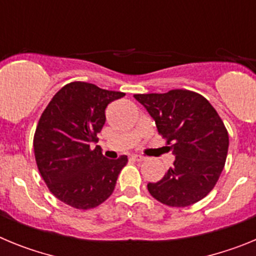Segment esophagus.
I'll list each match as a JSON object with an SVG mask.
<instances>
[{
    "mask_svg": "<svg viewBox=\"0 0 256 256\" xmlns=\"http://www.w3.org/2000/svg\"><path fill=\"white\" fill-rule=\"evenodd\" d=\"M130 158H132V160H134V162H144V156L142 155H132Z\"/></svg>",
    "mask_w": 256,
    "mask_h": 256,
    "instance_id": "esophagus-1",
    "label": "esophagus"
}]
</instances>
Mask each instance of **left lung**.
<instances>
[{
	"mask_svg": "<svg viewBox=\"0 0 256 256\" xmlns=\"http://www.w3.org/2000/svg\"><path fill=\"white\" fill-rule=\"evenodd\" d=\"M134 98L154 118L159 134L176 156L164 177L148 184L150 195L173 208L204 198L220 177L230 144L227 128L216 108L188 90L134 94Z\"/></svg>",
	"mask_w": 256,
	"mask_h": 256,
	"instance_id": "1",
	"label": "left lung"
}]
</instances>
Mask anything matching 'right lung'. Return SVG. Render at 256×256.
<instances>
[{
    "label": "right lung",
    "mask_w": 256,
    "mask_h": 256,
    "mask_svg": "<svg viewBox=\"0 0 256 256\" xmlns=\"http://www.w3.org/2000/svg\"><path fill=\"white\" fill-rule=\"evenodd\" d=\"M124 94L72 82L52 97L40 115L33 138L36 162L50 192L64 204L92 209L114 191L128 158L106 159L100 146L92 150L91 142L98 141L105 108Z\"/></svg>",
    "instance_id": "add662e5"
}]
</instances>
